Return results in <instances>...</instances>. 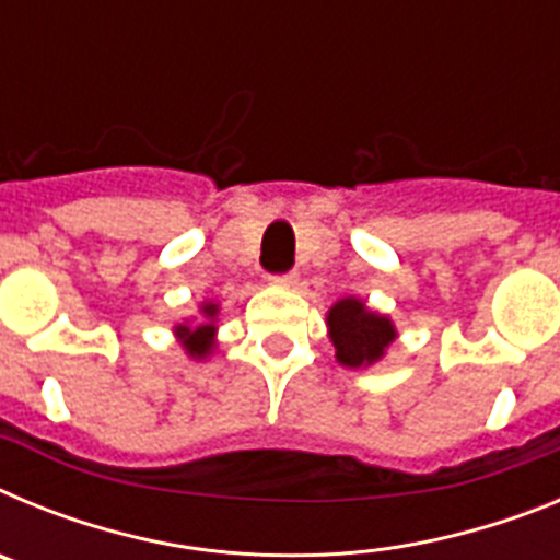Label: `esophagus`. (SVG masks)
Masks as SVG:
<instances>
[{"mask_svg":"<svg viewBox=\"0 0 560 560\" xmlns=\"http://www.w3.org/2000/svg\"><path fill=\"white\" fill-rule=\"evenodd\" d=\"M271 283L280 285V289H294L296 275H294V271H289V275H277V277H271Z\"/></svg>","mask_w":560,"mask_h":560,"instance_id":"obj_1","label":"esophagus"}]
</instances>
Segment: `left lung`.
Wrapping results in <instances>:
<instances>
[{"label": "left lung", "instance_id": "obj_1", "mask_svg": "<svg viewBox=\"0 0 560 560\" xmlns=\"http://www.w3.org/2000/svg\"><path fill=\"white\" fill-rule=\"evenodd\" d=\"M328 339L341 368H373L398 339V328L387 314L370 308L359 296H341L328 308Z\"/></svg>", "mask_w": 560, "mask_h": 560}]
</instances>
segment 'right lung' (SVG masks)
Segmentation results:
<instances>
[{"instance_id":"right-lung-1","label":"right lung","mask_w":560,"mask_h":560,"mask_svg":"<svg viewBox=\"0 0 560 560\" xmlns=\"http://www.w3.org/2000/svg\"><path fill=\"white\" fill-rule=\"evenodd\" d=\"M219 311L221 305L215 300H205L199 305V316L173 325V336L192 361H207L219 348Z\"/></svg>"}]
</instances>
